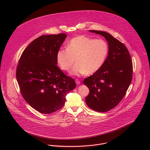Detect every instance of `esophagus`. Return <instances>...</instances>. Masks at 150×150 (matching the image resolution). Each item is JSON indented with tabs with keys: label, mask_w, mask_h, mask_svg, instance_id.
Instances as JSON below:
<instances>
[{
	"label": "esophagus",
	"mask_w": 150,
	"mask_h": 150,
	"mask_svg": "<svg viewBox=\"0 0 150 150\" xmlns=\"http://www.w3.org/2000/svg\"><path fill=\"white\" fill-rule=\"evenodd\" d=\"M75 82H76V83L77 85H79V84L81 83L80 81H79L78 79H77L75 80Z\"/></svg>",
	"instance_id": "obj_1"
}]
</instances>
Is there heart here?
<instances>
[{"label": "heart", "instance_id": "heart-1", "mask_svg": "<svg viewBox=\"0 0 150 150\" xmlns=\"http://www.w3.org/2000/svg\"><path fill=\"white\" fill-rule=\"evenodd\" d=\"M109 52L108 42L102 39H95L85 35L72 38L67 49H59L57 52V61L64 71H69L75 75H92L98 71L105 62Z\"/></svg>", "mask_w": 150, "mask_h": 150}]
</instances>
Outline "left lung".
I'll list each match as a JSON object with an SVG mask.
<instances>
[{
  "instance_id": "left-lung-1",
  "label": "left lung",
  "mask_w": 150,
  "mask_h": 150,
  "mask_svg": "<svg viewBox=\"0 0 150 150\" xmlns=\"http://www.w3.org/2000/svg\"><path fill=\"white\" fill-rule=\"evenodd\" d=\"M89 31L105 37L109 52L102 68L83 81L89 89L85 101L91 109L106 112L115 108L125 96L132 80L133 62L123 43L106 32Z\"/></svg>"
}]
</instances>
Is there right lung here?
<instances>
[{"label":"right lung","mask_w":150,"mask_h":150,"mask_svg":"<svg viewBox=\"0 0 150 150\" xmlns=\"http://www.w3.org/2000/svg\"><path fill=\"white\" fill-rule=\"evenodd\" d=\"M67 36L60 33L38 37L18 61L16 79L21 95L41 113L50 114L62 108L65 96L76 87L74 79L57 66V52Z\"/></svg>","instance_id":"right-lung-1"}]
</instances>
